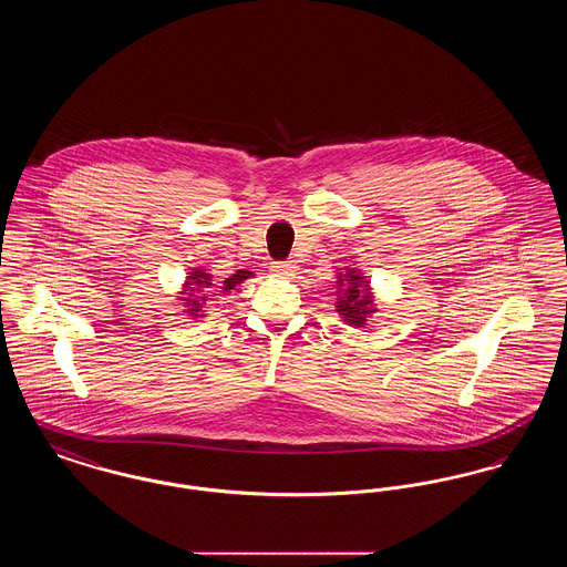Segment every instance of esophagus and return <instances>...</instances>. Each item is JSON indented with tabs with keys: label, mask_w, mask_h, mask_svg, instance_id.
<instances>
[{
	"label": "esophagus",
	"mask_w": 567,
	"mask_h": 567,
	"mask_svg": "<svg viewBox=\"0 0 567 567\" xmlns=\"http://www.w3.org/2000/svg\"><path fill=\"white\" fill-rule=\"evenodd\" d=\"M271 271L276 276H291L296 271V264H291V261H276V264H271Z\"/></svg>",
	"instance_id": "1"
}]
</instances>
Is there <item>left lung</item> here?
<instances>
[{
  "instance_id": "8db88e82",
  "label": "left lung",
  "mask_w": 567,
  "mask_h": 567,
  "mask_svg": "<svg viewBox=\"0 0 567 567\" xmlns=\"http://www.w3.org/2000/svg\"><path fill=\"white\" fill-rule=\"evenodd\" d=\"M338 315L354 327H363L368 323V317L377 312V303L372 296V287L361 276V271L349 270L338 276V301H336Z\"/></svg>"
}]
</instances>
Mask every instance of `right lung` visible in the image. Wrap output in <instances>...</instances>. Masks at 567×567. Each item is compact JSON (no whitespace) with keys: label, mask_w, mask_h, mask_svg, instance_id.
<instances>
[{"label":"right lung","mask_w":567,"mask_h":567,"mask_svg":"<svg viewBox=\"0 0 567 567\" xmlns=\"http://www.w3.org/2000/svg\"><path fill=\"white\" fill-rule=\"evenodd\" d=\"M250 276V271L238 270L234 276L225 278L223 285L218 287L213 282V276L206 274L204 270H193L187 276V282H185V289L181 291V301L187 306V312L189 317H204L202 315V306L210 299V296H216L215 291L220 293H229L231 289H236L240 282H244L246 278Z\"/></svg>","instance_id":"add662e5"}]
</instances>
